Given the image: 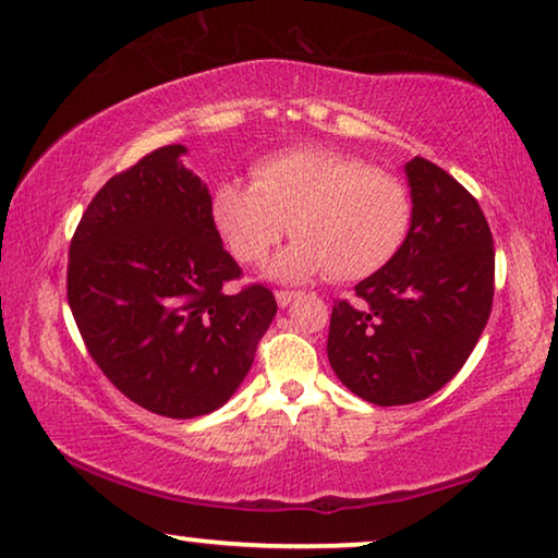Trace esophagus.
Here are the masks:
<instances>
[{
  "label": "esophagus",
  "instance_id": "1",
  "mask_svg": "<svg viewBox=\"0 0 558 558\" xmlns=\"http://www.w3.org/2000/svg\"><path fill=\"white\" fill-rule=\"evenodd\" d=\"M298 295H301V290H276V301L280 308H286V305L293 303Z\"/></svg>",
  "mask_w": 558,
  "mask_h": 558
}]
</instances>
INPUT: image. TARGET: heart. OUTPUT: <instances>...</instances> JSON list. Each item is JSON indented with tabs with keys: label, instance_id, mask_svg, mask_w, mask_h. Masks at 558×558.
I'll use <instances>...</instances> for the list:
<instances>
[{
	"label": "heart",
	"instance_id": "heart-1",
	"mask_svg": "<svg viewBox=\"0 0 558 558\" xmlns=\"http://www.w3.org/2000/svg\"><path fill=\"white\" fill-rule=\"evenodd\" d=\"M211 219L240 263L260 265L290 227L295 240L272 265L278 278L328 270L333 280L354 282L376 276L404 247L412 199L395 174L359 156L290 148L257 161L253 184H219Z\"/></svg>",
	"mask_w": 558,
	"mask_h": 558
}]
</instances>
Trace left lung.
Wrapping results in <instances>:
<instances>
[{
    "instance_id": "8db88e82",
    "label": "left lung",
    "mask_w": 558,
    "mask_h": 558,
    "mask_svg": "<svg viewBox=\"0 0 558 558\" xmlns=\"http://www.w3.org/2000/svg\"><path fill=\"white\" fill-rule=\"evenodd\" d=\"M412 227L387 268L336 301L328 361L366 402L399 407L442 389L475 349L493 308L496 250L481 204L437 163L414 156Z\"/></svg>"
}]
</instances>
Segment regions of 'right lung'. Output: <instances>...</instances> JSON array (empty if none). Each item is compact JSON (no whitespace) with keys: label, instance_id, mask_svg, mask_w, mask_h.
<instances>
[{"label":"right lung","instance_id":"1","mask_svg":"<svg viewBox=\"0 0 558 558\" xmlns=\"http://www.w3.org/2000/svg\"><path fill=\"white\" fill-rule=\"evenodd\" d=\"M184 151L161 146L108 179L68 255V303L90 359L133 404L171 420L232 397L278 311L260 282L225 290L242 268Z\"/></svg>","mask_w":558,"mask_h":558}]
</instances>
